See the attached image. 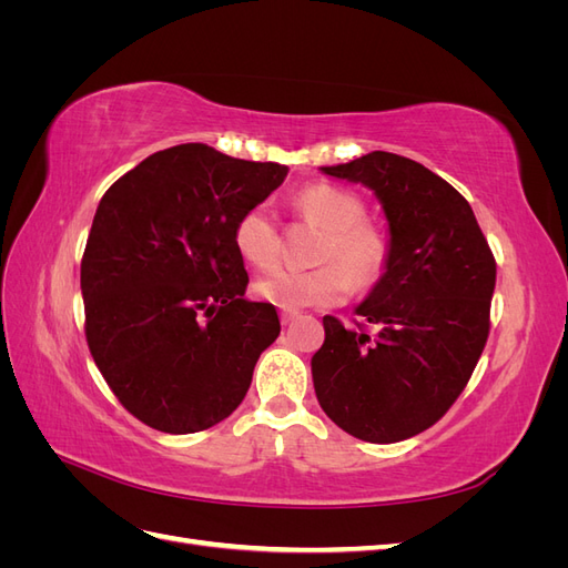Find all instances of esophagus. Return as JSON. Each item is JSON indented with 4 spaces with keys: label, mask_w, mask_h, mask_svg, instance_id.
<instances>
[{
    "label": "esophagus",
    "mask_w": 568,
    "mask_h": 568,
    "mask_svg": "<svg viewBox=\"0 0 568 568\" xmlns=\"http://www.w3.org/2000/svg\"><path fill=\"white\" fill-rule=\"evenodd\" d=\"M280 320H282V324H291L294 320H298V313L296 311H282Z\"/></svg>",
    "instance_id": "1"
}]
</instances>
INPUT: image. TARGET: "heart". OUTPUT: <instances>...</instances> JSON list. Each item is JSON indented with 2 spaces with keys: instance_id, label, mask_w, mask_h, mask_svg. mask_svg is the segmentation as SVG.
Masks as SVG:
<instances>
[{
  "instance_id": "b5f03b06",
  "label": "heart",
  "mask_w": 568,
  "mask_h": 568,
  "mask_svg": "<svg viewBox=\"0 0 568 568\" xmlns=\"http://www.w3.org/2000/svg\"><path fill=\"white\" fill-rule=\"evenodd\" d=\"M301 217L326 230L313 270L280 267L255 282V296L284 311L329 307L346 298L353 288H372L384 277L390 261L386 232L365 220V201L351 189L336 184H307L294 196ZM234 248L257 270L277 265L282 232L267 205H251L234 222Z\"/></svg>"
}]
</instances>
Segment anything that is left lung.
Instances as JSON below:
<instances>
[{
	"label": "left lung",
	"mask_w": 568,
	"mask_h": 568,
	"mask_svg": "<svg viewBox=\"0 0 568 568\" xmlns=\"http://www.w3.org/2000/svg\"><path fill=\"white\" fill-rule=\"evenodd\" d=\"M322 170L382 201L390 261L355 307L376 334L324 315L315 393L346 434L398 443L434 426L471 379L490 332L495 257L469 201L422 163L372 151Z\"/></svg>",
	"instance_id": "left-lung-1"
}]
</instances>
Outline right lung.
Listing matches in <instances>:
<instances>
[{"label": "right lung", "instance_id": "right-lung-1", "mask_svg": "<svg viewBox=\"0 0 568 568\" xmlns=\"http://www.w3.org/2000/svg\"><path fill=\"white\" fill-rule=\"evenodd\" d=\"M286 173L180 144L99 201L80 265L84 336L120 405L156 432L196 434L227 419L280 336L274 305L244 298L232 232Z\"/></svg>", "mask_w": 568, "mask_h": 568}]
</instances>
